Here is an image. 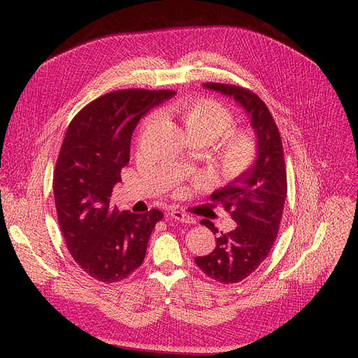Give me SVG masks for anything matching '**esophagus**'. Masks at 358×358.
<instances>
[{"instance_id":"obj_1","label":"esophagus","mask_w":358,"mask_h":358,"mask_svg":"<svg viewBox=\"0 0 358 358\" xmlns=\"http://www.w3.org/2000/svg\"><path fill=\"white\" fill-rule=\"evenodd\" d=\"M169 216H171V217L176 219V220L182 222V223H194V222H196L193 216L187 215V213H184V212H181V210H173L171 213H169Z\"/></svg>"}]
</instances>
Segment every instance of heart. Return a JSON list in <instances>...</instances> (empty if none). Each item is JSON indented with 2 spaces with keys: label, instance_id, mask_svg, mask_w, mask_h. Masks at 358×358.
<instances>
[{
  "label": "heart",
  "instance_id": "b5f03b06",
  "mask_svg": "<svg viewBox=\"0 0 358 358\" xmlns=\"http://www.w3.org/2000/svg\"><path fill=\"white\" fill-rule=\"evenodd\" d=\"M171 113L180 119L187 134L194 142L213 143L220 174L236 178L250 171L258 158V142L247 127H231L232 111L212 99L182 100L171 107ZM152 116L145 119L146 127Z\"/></svg>",
  "mask_w": 358,
  "mask_h": 358
}]
</instances>
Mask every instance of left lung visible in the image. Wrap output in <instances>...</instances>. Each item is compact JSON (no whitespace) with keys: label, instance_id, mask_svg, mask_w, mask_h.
Returning a JSON list of instances; mask_svg holds the SVG:
<instances>
[{"label":"left lung","instance_id":"1","mask_svg":"<svg viewBox=\"0 0 358 358\" xmlns=\"http://www.w3.org/2000/svg\"><path fill=\"white\" fill-rule=\"evenodd\" d=\"M204 87L234 97L245 108L258 138L254 166L210 196L238 227L227 234L220 232L210 254L196 257L197 267L206 275L222 285H232L252 274L274 245L287 194L285 152L271 113L255 92L220 83H206ZM200 223L217 232L210 220L203 219Z\"/></svg>","mask_w":358,"mask_h":358}]
</instances>
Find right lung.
Listing matches in <instances>:
<instances>
[{"instance_id": "1", "label": "right lung", "mask_w": 358, "mask_h": 358, "mask_svg": "<svg viewBox=\"0 0 358 358\" xmlns=\"http://www.w3.org/2000/svg\"><path fill=\"white\" fill-rule=\"evenodd\" d=\"M173 90L129 88L104 94L71 120L53 171L59 228L75 262L92 278L117 283L145 258L150 234L164 215L111 209L113 187L129 164L131 134L145 113Z\"/></svg>"}]
</instances>
